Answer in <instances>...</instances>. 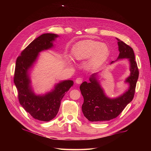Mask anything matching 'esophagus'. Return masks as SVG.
I'll return each mask as SVG.
<instances>
[{"instance_id": "esophagus-1", "label": "esophagus", "mask_w": 151, "mask_h": 151, "mask_svg": "<svg viewBox=\"0 0 151 151\" xmlns=\"http://www.w3.org/2000/svg\"><path fill=\"white\" fill-rule=\"evenodd\" d=\"M83 81V78H82V77H78V78H77L76 80V83L78 84H80L82 83V82Z\"/></svg>"}]
</instances>
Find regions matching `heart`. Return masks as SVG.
Instances as JSON below:
<instances>
[{"label": "heart", "instance_id": "obj_1", "mask_svg": "<svg viewBox=\"0 0 151 151\" xmlns=\"http://www.w3.org/2000/svg\"><path fill=\"white\" fill-rule=\"evenodd\" d=\"M109 54L106 45L93 40L82 41L76 44L72 50V55L76 60H83L91 57L90 65L93 67L100 65Z\"/></svg>", "mask_w": 151, "mask_h": 151}]
</instances>
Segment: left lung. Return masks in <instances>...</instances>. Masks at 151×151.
Wrapping results in <instances>:
<instances>
[{"mask_svg":"<svg viewBox=\"0 0 151 151\" xmlns=\"http://www.w3.org/2000/svg\"><path fill=\"white\" fill-rule=\"evenodd\" d=\"M116 39L120 52L118 58H127L130 63V76L126 80L127 83L130 84L129 89L121 96L116 99H109L104 95L96 79V74L91 76L90 83L84 82L82 83L80 90L84 98L82 110L84 116L90 122L109 121L116 118L134 97L139 72L134 50L120 39Z\"/></svg>","mask_w":151,"mask_h":151,"instance_id":"left-lung-1","label":"left lung"}]
</instances>
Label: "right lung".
Returning a JSON list of instances; mask_svg holds the SVG:
<instances>
[{
  "instance_id": "1",
  "label": "right lung",
  "mask_w": 151,
  "mask_h": 151,
  "mask_svg": "<svg viewBox=\"0 0 151 151\" xmlns=\"http://www.w3.org/2000/svg\"><path fill=\"white\" fill-rule=\"evenodd\" d=\"M57 35L45 33L34 40L17 58L14 82L17 89V97L21 106L36 120L48 122L56 116L61 101L73 81H64L58 84L55 89L43 96H36L31 91L28 70L36 60L38 53L53 47L52 41Z\"/></svg>"
}]
</instances>
